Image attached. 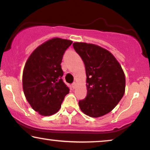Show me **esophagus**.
<instances>
[{
	"label": "esophagus",
	"mask_w": 150,
	"mask_h": 150,
	"mask_svg": "<svg viewBox=\"0 0 150 150\" xmlns=\"http://www.w3.org/2000/svg\"><path fill=\"white\" fill-rule=\"evenodd\" d=\"M76 86H77L76 82H73V83H72V88H73V89L75 88H76Z\"/></svg>",
	"instance_id": "34e87169"
}]
</instances>
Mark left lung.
I'll list each match as a JSON object with an SVG mask.
<instances>
[{
	"label": "left lung",
	"instance_id": "left-lung-1",
	"mask_svg": "<svg viewBox=\"0 0 150 150\" xmlns=\"http://www.w3.org/2000/svg\"><path fill=\"white\" fill-rule=\"evenodd\" d=\"M84 63L87 95L79 100L81 110L91 117L106 115L115 108L125 93V74L113 55L99 46L73 44Z\"/></svg>",
	"mask_w": 150,
	"mask_h": 150
}]
</instances>
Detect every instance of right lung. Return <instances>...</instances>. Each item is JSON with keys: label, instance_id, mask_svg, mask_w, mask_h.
<instances>
[{"label": "right lung", "instance_id": "1", "mask_svg": "<svg viewBox=\"0 0 150 150\" xmlns=\"http://www.w3.org/2000/svg\"><path fill=\"white\" fill-rule=\"evenodd\" d=\"M73 42L55 38L39 46L25 64L23 86L32 108L42 116L56 113L69 88L63 81L61 63Z\"/></svg>", "mask_w": 150, "mask_h": 150}]
</instances>
